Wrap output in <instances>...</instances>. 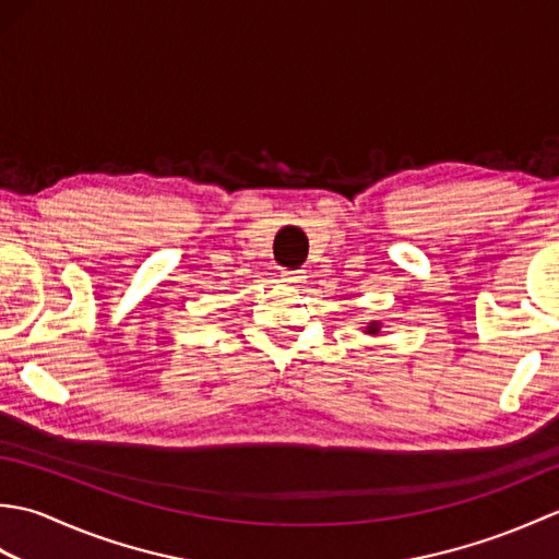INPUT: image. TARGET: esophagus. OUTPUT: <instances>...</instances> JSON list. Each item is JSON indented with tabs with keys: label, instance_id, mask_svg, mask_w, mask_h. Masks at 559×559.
<instances>
[{
	"label": "esophagus",
	"instance_id": "1",
	"mask_svg": "<svg viewBox=\"0 0 559 559\" xmlns=\"http://www.w3.org/2000/svg\"><path fill=\"white\" fill-rule=\"evenodd\" d=\"M305 273L302 271H283V281L286 283H293V286H300V283H305Z\"/></svg>",
	"mask_w": 559,
	"mask_h": 559
}]
</instances>
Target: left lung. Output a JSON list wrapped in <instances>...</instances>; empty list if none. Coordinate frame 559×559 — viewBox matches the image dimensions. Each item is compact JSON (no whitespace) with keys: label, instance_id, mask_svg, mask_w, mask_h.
<instances>
[{"label":"left lung","instance_id":"obj_1","mask_svg":"<svg viewBox=\"0 0 559 559\" xmlns=\"http://www.w3.org/2000/svg\"><path fill=\"white\" fill-rule=\"evenodd\" d=\"M379 331H382V322H370L365 326V334H370V336H379Z\"/></svg>","mask_w":559,"mask_h":559}]
</instances>
